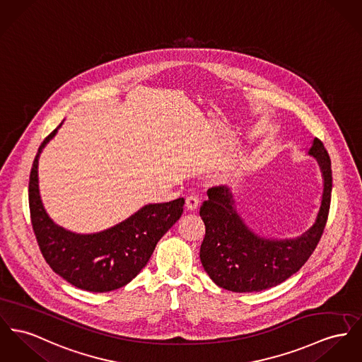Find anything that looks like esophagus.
Instances as JSON below:
<instances>
[{
    "label": "esophagus",
    "instance_id": "obj_1",
    "mask_svg": "<svg viewBox=\"0 0 362 362\" xmlns=\"http://www.w3.org/2000/svg\"><path fill=\"white\" fill-rule=\"evenodd\" d=\"M199 197L197 196H194V194H189L188 197H187V200H185V207L188 209V210H196L197 207H199Z\"/></svg>",
    "mask_w": 362,
    "mask_h": 362
}]
</instances>
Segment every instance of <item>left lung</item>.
I'll use <instances>...</instances> for the list:
<instances>
[{
  "instance_id": "left-lung-1",
  "label": "left lung",
  "mask_w": 362,
  "mask_h": 362,
  "mask_svg": "<svg viewBox=\"0 0 362 362\" xmlns=\"http://www.w3.org/2000/svg\"><path fill=\"white\" fill-rule=\"evenodd\" d=\"M308 155L317 160L321 171L322 193L313 223L299 236L276 239L255 232L241 217L232 188L209 189V200L200 207L206 225L200 261L218 287L232 292L272 288L284 283L309 259L327 223L332 170L329 155L318 139H314Z\"/></svg>"
}]
</instances>
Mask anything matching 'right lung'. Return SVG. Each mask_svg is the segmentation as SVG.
Segmentation results:
<instances>
[{"label": "right lung", "instance_id": "right-lung-1", "mask_svg": "<svg viewBox=\"0 0 362 362\" xmlns=\"http://www.w3.org/2000/svg\"><path fill=\"white\" fill-rule=\"evenodd\" d=\"M63 122L38 148L30 174L28 203L35 238L52 270L74 287L90 292L121 288L148 264L158 241L182 216L185 200L146 204L119 223L95 233H76L57 225L41 199L38 160Z\"/></svg>", "mask_w": 362, "mask_h": 362}]
</instances>
